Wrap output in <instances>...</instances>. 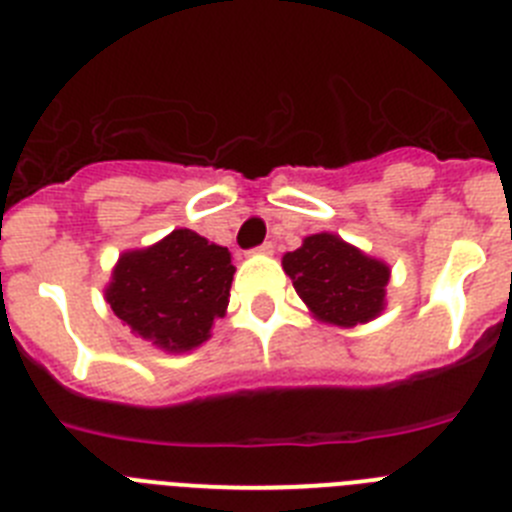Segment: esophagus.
Here are the masks:
<instances>
[{"label":"esophagus","mask_w":512,"mask_h":512,"mask_svg":"<svg viewBox=\"0 0 512 512\" xmlns=\"http://www.w3.org/2000/svg\"><path fill=\"white\" fill-rule=\"evenodd\" d=\"M253 251H256V253H274V243L266 241V243H261V246L253 248Z\"/></svg>","instance_id":"34e87169"}]
</instances>
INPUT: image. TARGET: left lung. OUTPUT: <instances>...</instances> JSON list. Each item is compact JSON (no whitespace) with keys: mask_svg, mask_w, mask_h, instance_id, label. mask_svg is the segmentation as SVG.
I'll return each mask as SVG.
<instances>
[{"mask_svg":"<svg viewBox=\"0 0 512 512\" xmlns=\"http://www.w3.org/2000/svg\"><path fill=\"white\" fill-rule=\"evenodd\" d=\"M282 264L302 302L325 323L356 325L382 312L390 269L336 235H310Z\"/></svg>","mask_w":512,"mask_h":512,"instance_id":"obj_1","label":"left lung"}]
</instances>
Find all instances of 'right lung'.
Segmentation results:
<instances>
[{
  "mask_svg": "<svg viewBox=\"0 0 512 512\" xmlns=\"http://www.w3.org/2000/svg\"><path fill=\"white\" fill-rule=\"evenodd\" d=\"M233 271L228 248L174 230L156 246L122 256L107 302L138 336L166 351H189L225 315Z\"/></svg>",
  "mask_w": 512,
  "mask_h": 512,
  "instance_id": "right-lung-1",
  "label": "right lung"
}]
</instances>
